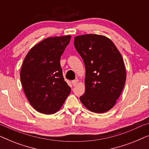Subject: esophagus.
I'll return each mask as SVG.
<instances>
[{
  "label": "esophagus",
  "mask_w": 149,
  "mask_h": 149,
  "mask_svg": "<svg viewBox=\"0 0 149 149\" xmlns=\"http://www.w3.org/2000/svg\"><path fill=\"white\" fill-rule=\"evenodd\" d=\"M78 82H79L78 79H76V80H73V81H72V84L73 86H76L77 83H78Z\"/></svg>",
  "instance_id": "obj_1"
}]
</instances>
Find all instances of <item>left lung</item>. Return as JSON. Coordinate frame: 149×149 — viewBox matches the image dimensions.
Listing matches in <instances>:
<instances>
[{"label":"left lung","mask_w":149,"mask_h":149,"mask_svg":"<svg viewBox=\"0 0 149 149\" xmlns=\"http://www.w3.org/2000/svg\"><path fill=\"white\" fill-rule=\"evenodd\" d=\"M74 45L85 66V91L80 100L93 113L107 112L116 104L125 83V67L121 55L104 36H78L74 38Z\"/></svg>","instance_id":"obj_1"}]
</instances>
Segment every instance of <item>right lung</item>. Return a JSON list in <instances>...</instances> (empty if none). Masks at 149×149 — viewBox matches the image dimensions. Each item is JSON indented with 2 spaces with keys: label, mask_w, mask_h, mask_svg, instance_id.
<instances>
[{
  "label": "right lung",
  "mask_w": 149,
  "mask_h": 149,
  "mask_svg": "<svg viewBox=\"0 0 149 149\" xmlns=\"http://www.w3.org/2000/svg\"><path fill=\"white\" fill-rule=\"evenodd\" d=\"M70 38L68 35L45 38L30 50L22 64L20 79L24 93L40 113H56L70 93L60 62Z\"/></svg>",
  "instance_id": "right-lung-1"
}]
</instances>
